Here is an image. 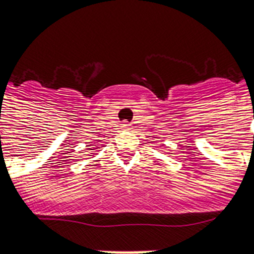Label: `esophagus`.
I'll use <instances>...</instances> for the list:
<instances>
[{
    "mask_svg": "<svg viewBox=\"0 0 254 254\" xmlns=\"http://www.w3.org/2000/svg\"><path fill=\"white\" fill-rule=\"evenodd\" d=\"M122 128L126 129V131H128V129H131V125H129V123H127V122H125L122 125Z\"/></svg>",
    "mask_w": 254,
    "mask_h": 254,
    "instance_id": "34e87169",
    "label": "esophagus"
}]
</instances>
